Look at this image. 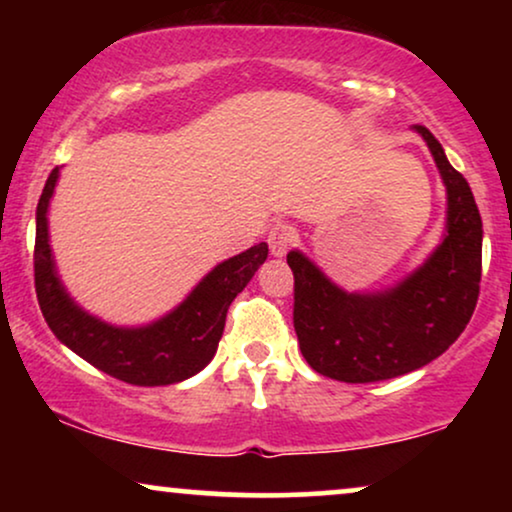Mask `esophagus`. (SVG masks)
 <instances>
[{"mask_svg": "<svg viewBox=\"0 0 512 512\" xmlns=\"http://www.w3.org/2000/svg\"><path fill=\"white\" fill-rule=\"evenodd\" d=\"M293 242V230L284 223H277L275 228L268 233V244H270V254L275 258H282L286 251H289Z\"/></svg>", "mask_w": 512, "mask_h": 512, "instance_id": "obj_1", "label": "esophagus"}]
</instances>
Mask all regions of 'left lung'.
I'll use <instances>...</instances> for the list:
<instances>
[{
	"label": "left lung",
	"mask_w": 512,
	"mask_h": 512,
	"mask_svg": "<svg viewBox=\"0 0 512 512\" xmlns=\"http://www.w3.org/2000/svg\"><path fill=\"white\" fill-rule=\"evenodd\" d=\"M445 186V230L422 265L375 291H347L310 256L289 251L296 279L293 328L300 352L319 375L338 382H382L438 359L464 333L478 303L482 219L468 181L424 125Z\"/></svg>",
	"instance_id": "1"
}]
</instances>
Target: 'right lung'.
Segmentation results:
<instances>
[{"mask_svg": "<svg viewBox=\"0 0 512 512\" xmlns=\"http://www.w3.org/2000/svg\"><path fill=\"white\" fill-rule=\"evenodd\" d=\"M58 179L60 167H55L41 191L34 240V286L55 338L90 366L137 387H165L198 375L214 359L230 303L268 258V244H254L216 263L163 317L137 326L109 324L76 303L55 265L48 207Z\"/></svg>", "mask_w": 512, "mask_h": 512, "instance_id": "1", "label": "right lung"}]
</instances>
